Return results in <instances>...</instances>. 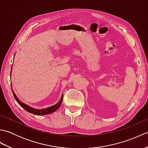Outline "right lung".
Here are the masks:
<instances>
[{
	"label": "right lung",
	"mask_w": 148,
	"mask_h": 148,
	"mask_svg": "<svg viewBox=\"0 0 148 148\" xmlns=\"http://www.w3.org/2000/svg\"><path fill=\"white\" fill-rule=\"evenodd\" d=\"M12 93H13V95L14 97V98L16 99V100L17 102L20 104L22 108H23L25 110H26L27 111H28L30 113H32V114H36V115H45V114H50V113H52L53 112H55V111H56L59 108L60 106H61L62 104V100H63V95L62 97V98L60 99V102L58 103H56V104L53 106H51L49 107V108H46V109H34V108H31V107L29 106L26 105L25 103H23V102H21L20 100H19L16 97V96L15 94L14 93V92H12Z\"/></svg>",
	"instance_id": "obj_1"
}]
</instances>
